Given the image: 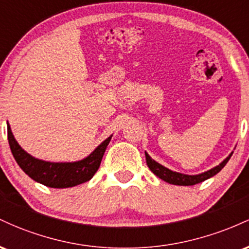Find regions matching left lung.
Segmentation results:
<instances>
[{"label":"left lung","instance_id":"1","mask_svg":"<svg viewBox=\"0 0 249 249\" xmlns=\"http://www.w3.org/2000/svg\"><path fill=\"white\" fill-rule=\"evenodd\" d=\"M145 157H146V164L148 168H150L157 177H159V178L164 180V181L168 182V184L180 185V186H191V185H196L201 181H205L206 179L215 176L216 173H219L220 171L225 167V165L227 164V161L230 160V158L232 157V153H231L221 164L218 165V166H215L212 168V170L207 171V172L205 173L198 174V176H187V174L173 172V171L168 170V168L164 167L162 165L158 164L157 161H154L146 152H145Z\"/></svg>","mask_w":249,"mask_h":249}]
</instances>
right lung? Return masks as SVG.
I'll return each mask as SVG.
<instances>
[{
	"label": "right lung",
	"instance_id": "right-lung-1",
	"mask_svg": "<svg viewBox=\"0 0 249 249\" xmlns=\"http://www.w3.org/2000/svg\"><path fill=\"white\" fill-rule=\"evenodd\" d=\"M8 141L18 166L31 179L53 188H67L89 181L97 172L111 137L105 139L90 156L76 162H49L34 158L18 145L8 124Z\"/></svg>",
	"mask_w": 249,
	"mask_h": 249
}]
</instances>
